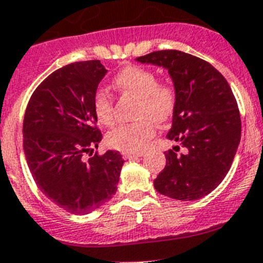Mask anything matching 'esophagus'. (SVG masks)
Instances as JSON below:
<instances>
[{
    "instance_id": "34e87169",
    "label": "esophagus",
    "mask_w": 263,
    "mask_h": 263,
    "mask_svg": "<svg viewBox=\"0 0 263 263\" xmlns=\"http://www.w3.org/2000/svg\"><path fill=\"white\" fill-rule=\"evenodd\" d=\"M142 157V153H123V159H134Z\"/></svg>"
}]
</instances>
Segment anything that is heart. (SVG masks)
<instances>
[{"label":"heart","instance_id":"1","mask_svg":"<svg viewBox=\"0 0 263 263\" xmlns=\"http://www.w3.org/2000/svg\"><path fill=\"white\" fill-rule=\"evenodd\" d=\"M114 88L123 95L139 100L135 123L123 124L108 135L109 146L124 153H139L146 146L154 134L155 122L170 118L176 105L175 88L168 83H157V77L149 69L129 65L116 76ZM93 110L104 126L116 123L113 96L106 90H99L93 96Z\"/></svg>","mask_w":263,"mask_h":263}]
</instances>
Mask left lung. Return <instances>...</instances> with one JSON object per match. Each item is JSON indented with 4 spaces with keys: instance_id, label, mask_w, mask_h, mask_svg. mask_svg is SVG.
<instances>
[{
    "instance_id": "obj_1",
    "label": "left lung",
    "mask_w": 263,
    "mask_h": 263,
    "mask_svg": "<svg viewBox=\"0 0 263 263\" xmlns=\"http://www.w3.org/2000/svg\"><path fill=\"white\" fill-rule=\"evenodd\" d=\"M136 61L168 70L176 105L168 140L179 146L165 152V167L154 180L158 193L190 202L215 190L233 164L241 122L228 81L210 63L177 50L154 51Z\"/></svg>"
}]
</instances>
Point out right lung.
Here are the masks:
<instances>
[{"label":"right lung","mask_w":263,"mask_h":263,"mask_svg":"<svg viewBox=\"0 0 263 263\" xmlns=\"http://www.w3.org/2000/svg\"><path fill=\"white\" fill-rule=\"evenodd\" d=\"M108 70L100 60L68 64L33 92L23 122V146L40 190L63 210L87 215L116 194L124 160L119 152L85 158L103 136L93 96Z\"/></svg>","instance_id":"obj_1"}]
</instances>
